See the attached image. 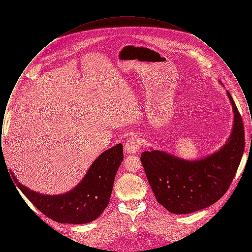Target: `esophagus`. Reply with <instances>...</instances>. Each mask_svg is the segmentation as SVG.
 I'll list each match as a JSON object with an SVG mask.
<instances>
[{
    "instance_id": "34e87169",
    "label": "esophagus",
    "mask_w": 252,
    "mask_h": 252,
    "mask_svg": "<svg viewBox=\"0 0 252 252\" xmlns=\"http://www.w3.org/2000/svg\"><path fill=\"white\" fill-rule=\"evenodd\" d=\"M141 146L142 144L140 139L134 137L126 141V143L125 144V151L128 154H136L139 152Z\"/></svg>"
}]
</instances>
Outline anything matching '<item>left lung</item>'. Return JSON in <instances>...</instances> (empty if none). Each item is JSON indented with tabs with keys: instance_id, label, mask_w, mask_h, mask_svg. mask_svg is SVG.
I'll use <instances>...</instances> for the list:
<instances>
[{
	"instance_id": "8db88e82",
	"label": "left lung",
	"mask_w": 252,
	"mask_h": 252,
	"mask_svg": "<svg viewBox=\"0 0 252 252\" xmlns=\"http://www.w3.org/2000/svg\"><path fill=\"white\" fill-rule=\"evenodd\" d=\"M227 95L233 113L232 129L228 141L215 153L198 159L152 148L142 153L141 161L157 201L172 214L187 215L216 203L236 174L245 149V132L228 91Z\"/></svg>"
}]
</instances>
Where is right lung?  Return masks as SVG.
<instances>
[{
  "instance_id": "add662e5",
  "label": "right lung",
  "mask_w": 252,
  "mask_h": 252,
  "mask_svg": "<svg viewBox=\"0 0 252 252\" xmlns=\"http://www.w3.org/2000/svg\"><path fill=\"white\" fill-rule=\"evenodd\" d=\"M123 159V144H116L96 158L75 187L60 194L30 190L12 175L19 189L49 218L63 224H87L95 220L108 206Z\"/></svg>"
}]
</instances>
